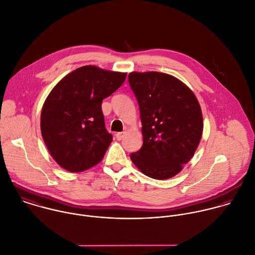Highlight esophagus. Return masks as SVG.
I'll list each match as a JSON object with an SVG mask.
<instances>
[{
    "mask_svg": "<svg viewBox=\"0 0 255 255\" xmlns=\"http://www.w3.org/2000/svg\"><path fill=\"white\" fill-rule=\"evenodd\" d=\"M124 135H125V132H118V133H116V139L118 140V141H120L123 137H124Z\"/></svg>",
    "mask_w": 255,
    "mask_h": 255,
    "instance_id": "obj_1",
    "label": "esophagus"
}]
</instances>
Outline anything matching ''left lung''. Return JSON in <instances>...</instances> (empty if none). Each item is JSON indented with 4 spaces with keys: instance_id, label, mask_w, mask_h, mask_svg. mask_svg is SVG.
Masks as SVG:
<instances>
[{
    "instance_id": "obj_1",
    "label": "left lung",
    "mask_w": 255,
    "mask_h": 255,
    "mask_svg": "<svg viewBox=\"0 0 255 255\" xmlns=\"http://www.w3.org/2000/svg\"><path fill=\"white\" fill-rule=\"evenodd\" d=\"M142 122L143 145L130 155L146 176L166 180L194 156L203 134V115L192 90L176 77L156 71L131 72Z\"/></svg>"
}]
</instances>
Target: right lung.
Returning <instances> with one entry per match:
<instances>
[{
    "instance_id": "add662e5",
    "label": "right lung",
    "mask_w": 255,
    "mask_h": 255,
    "mask_svg": "<svg viewBox=\"0 0 255 255\" xmlns=\"http://www.w3.org/2000/svg\"><path fill=\"white\" fill-rule=\"evenodd\" d=\"M125 78L126 73L85 65L68 73L50 91L41 110L40 130L61 168L82 172L103 159L113 137L105 128L102 100Z\"/></svg>"
}]
</instances>
